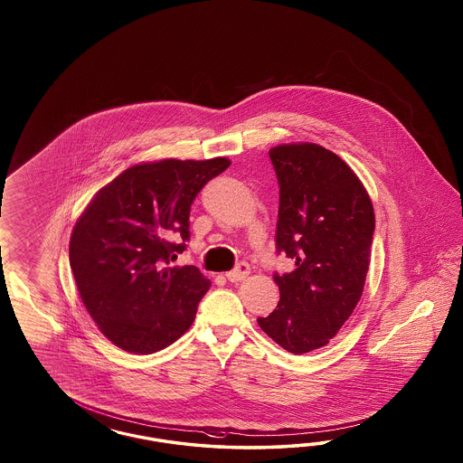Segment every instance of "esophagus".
Here are the masks:
<instances>
[{"instance_id":"obj_1","label":"esophagus","mask_w":463,"mask_h":463,"mask_svg":"<svg viewBox=\"0 0 463 463\" xmlns=\"http://www.w3.org/2000/svg\"><path fill=\"white\" fill-rule=\"evenodd\" d=\"M250 273H251V268L248 263H239L238 267L234 268L232 271L225 273V277H227V280L236 283V281L244 280Z\"/></svg>"}]
</instances>
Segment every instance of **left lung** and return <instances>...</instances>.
Wrapping results in <instances>:
<instances>
[{"label": "left lung", "instance_id": "8db88e82", "mask_svg": "<svg viewBox=\"0 0 463 463\" xmlns=\"http://www.w3.org/2000/svg\"><path fill=\"white\" fill-rule=\"evenodd\" d=\"M279 178L277 251L295 269L273 275L280 302L260 327L294 354L326 346L364 294L375 213L364 183L319 144L269 149Z\"/></svg>", "mask_w": 463, "mask_h": 463}]
</instances>
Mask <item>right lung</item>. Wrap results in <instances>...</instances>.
<instances>
[{
    "mask_svg": "<svg viewBox=\"0 0 463 463\" xmlns=\"http://www.w3.org/2000/svg\"><path fill=\"white\" fill-rule=\"evenodd\" d=\"M229 165L227 157L134 165L99 190L78 219L70 241L78 292L120 350L156 353L194 324L211 281L195 267L169 268V260L186 250L198 192Z\"/></svg>",
    "mask_w": 463,
    "mask_h": 463,
    "instance_id": "add662e5",
    "label": "right lung"
}]
</instances>
